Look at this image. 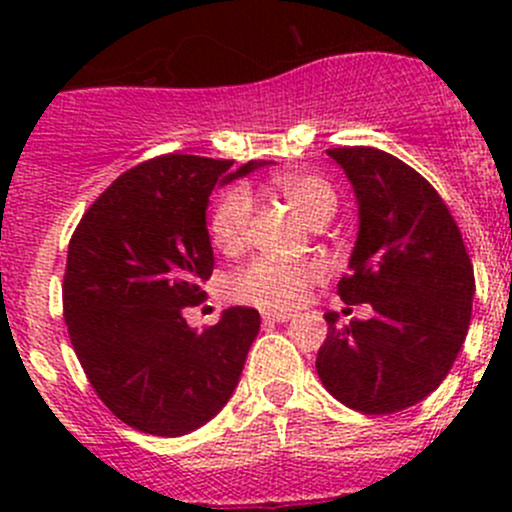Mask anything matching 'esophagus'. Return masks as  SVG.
I'll use <instances>...</instances> for the list:
<instances>
[{"instance_id":"1","label":"esophagus","mask_w":512,"mask_h":512,"mask_svg":"<svg viewBox=\"0 0 512 512\" xmlns=\"http://www.w3.org/2000/svg\"><path fill=\"white\" fill-rule=\"evenodd\" d=\"M294 314L292 312H262V322L265 324H280V322H289Z\"/></svg>"}]
</instances>
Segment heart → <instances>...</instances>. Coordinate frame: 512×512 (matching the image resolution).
Here are the masks:
<instances>
[{
  "label": "heart",
  "instance_id": "b5f03b06",
  "mask_svg": "<svg viewBox=\"0 0 512 512\" xmlns=\"http://www.w3.org/2000/svg\"><path fill=\"white\" fill-rule=\"evenodd\" d=\"M294 210L309 225L329 220L337 208V193L322 175L292 173L272 180ZM252 218L250 190L237 185L220 198L210 223L213 242L223 252H237L245 245ZM324 275L319 260H285L275 255H260L235 272L230 289L237 302L255 304L262 309H292L304 299L307 289Z\"/></svg>",
  "mask_w": 512,
  "mask_h": 512
}]
</instances>
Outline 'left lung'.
I'll list each match as a JSON object with an SVG mask.
<instances>
[{
    "label": "left lung",
    "instance_id": "obj_1",
    "mask_svg": "<svg viewBox=\"0 0 512 512\" xmlns=\"http://www.w3.org/2000/svg\"><path fill=\"white\" fill-rule=\"evenodd\" d=\"M359 205L349 275L339 280L347 304H371L374 317L339 327L317 354L324 389L361 414H396L438 389L466 342L473 265L461 230L423 175L369 146L332 148Z\"/></svg>",
    "mask_w": 512,
    "mask_h": 512
}]
</instances>
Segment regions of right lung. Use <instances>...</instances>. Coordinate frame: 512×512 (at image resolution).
Returning <instances> with one entry per match:
<instances>
[{"instance_id":"add662e5","label":"right lung","mask_w":512,"mask_h":512,"mask_svg":"<svg viewBox=\"0 0 512 512\" xmlns=\"http://www.w3.org/2000/svg\"><path fill=\"white\" fill-rule=\"evenodd\" d=\"M267 165L158 156L113 180L69 242L64 319L98 399L131 428L185 436L230 401L260 312L225 309L215 327H188L213 275L208 213L218 185Z\"/></svg>"}]
</instances>
